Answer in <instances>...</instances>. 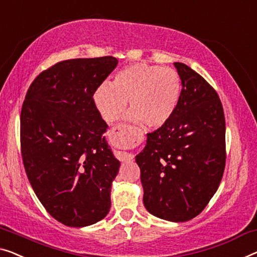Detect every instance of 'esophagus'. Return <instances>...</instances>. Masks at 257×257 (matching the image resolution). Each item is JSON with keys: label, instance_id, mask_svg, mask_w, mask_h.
Returning a JSON list of instances; mask_svg holds the SVG:
<instances>
[{"label": "esophagus", "instance_id": "34e87169", "mask_svg": "<svg viewBox=\"0 0 257 257\" xmlns=\"http://www.w3.org/2000/svg\"><path fill=\"white\" fill-rule=\"evenodd\" d=\"M115 130H121L120 127H115ZM120 159L122 160V162L124 163H129L132 162V160L134 159V155L133 153H129V152H120Z\"/></svg>", "mask_w": 257, "mask_h": 257}]
</instances>
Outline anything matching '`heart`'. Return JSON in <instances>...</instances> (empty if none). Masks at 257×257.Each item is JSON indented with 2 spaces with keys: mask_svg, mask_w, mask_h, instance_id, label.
Returning a JSON list of instances; mask_svg holds the SVG:
<instances>
[{
  "mask_svg": "<svg viewBox=\"0 0 257 257\" xmlns=\"http://www.w3.org/2000/svg\"><path fill=\"white\" fill-rule=\"evenodd\" d=\"M181 79L174 69L148 63H133L114 76L112 84L102 83L93 93L98 112L106 122H114L127 107L128 117L144 122L150 128H160L177 108Z\"/></svg>",
  "mask_w": 257,
  "mask_h": 257,
  "instance_id": "heart-1",
  "label": "heart"
}]
</instances>
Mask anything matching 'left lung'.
Segmentation results:
<instances>
[{
    "label": "left lung",
    "mask_w": 257,
    "mask_h": 257,
    "mask_svg": "<svg viewBox=\"0 0 257 257\" xmlns=\"http://www.w3.org/2000/svg\"><path fill=\"white\" fill-rule=\"evenodd\" d=\"M174 67L181 93L173 115L147 135L136 156L145 209L160 219L187 221L200 214L223 178L225 116L217 92L185 63Z\"/></svg>",
    "instance_id": "obj_1"
}]
</instances>
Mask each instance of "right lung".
<instances>
[{
	"label": "right lung",
	"mask_w": 257,
	"mask_h": 257,
	"mask_svg": "<svg viewBox=\"0 0 257 257\" xmlns=\"http://www.w3.org/2000/svg\"><path fill=\"white\" fill-rule=\"evenodd\" d=\"M116 66L113 56L56 63L33 80L22 107L26 175L44 208L66 226H89L109 212L120 162L93 93Z\"/></svg>",
	"instance_id": "obj_1"
}]
</instances>
